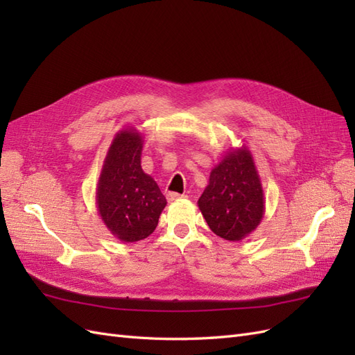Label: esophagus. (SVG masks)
<instances>
[{
	"label": "esophagus",
	"mask_w": 355,
	"mask_h": 355,
	"mask_svg": "<svg viewBox=\"0 0 355 355\" xmlns=\"http://www.w3.org/2000/svg\"><path fill=\"white\" fill-rule=\"evenodd\" d=\"M166 198H167L168 202H171V201H178V200L185 198V196L184 194H178V192H167Z\"/></svg>",
	"instance_id": "esophagus-1"
}]
</instances>
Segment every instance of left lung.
<instances>
[{"label":"left lung","instance_id":"8db88e82","mask_svg":"<svg viewBox=\"0 0 355 355\" xmlns=\"http://www.w3.org/2000/svg\"><path fill=\"white\" fill-rule=\"evenodd\" d=\"M198 209L223 240L240 241L259 227L265 213L263 189L252 153L244 145L228 151L211 168Z\"/></svg>","mask_w":355,"mask_h":355}]
</instances>
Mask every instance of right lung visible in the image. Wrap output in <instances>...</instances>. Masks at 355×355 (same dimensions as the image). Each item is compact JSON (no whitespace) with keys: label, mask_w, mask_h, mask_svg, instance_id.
Listing matches in <instances>:
<instances>
[{"label":"right lung","mask_w":355,"mask_h":355,"mask_svg":"<svg viewBox=\"0 0 355 355\" xmlns=\"http://www.w3.org/2000/svg\"><path fill=\"white\" fill-rule=\"evenodd\" d=\"M142 148L144 137L135 127L118 132L96 188V204L105 227L123 243L149 237L167 204L157 182L142 170Z\"/></svg>","instance_id":"add662e5"}]
</instances>
